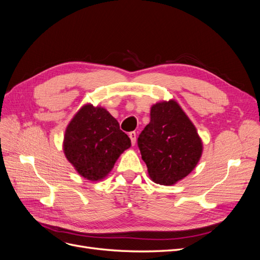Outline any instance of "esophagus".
<instances>
[{
  "instance_id": "obj_1",
  "label": "esophagus",
  "mask_w": 260,
  "mask_h": 260,
  "mask_svg": "<svg viewBox=\"0 0 260 260\" xmlns=\"http://www.w3.org/2000/svg\"><path fill=\"white\" fill-rule=\"evenodd\" d=\"M129 138L131 140V144L135 145L136 142H137V133L135 131H132L129 133Z\"/></svg>"
}]
</instances>
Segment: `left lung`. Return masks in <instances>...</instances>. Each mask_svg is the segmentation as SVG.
I'll return each mask as SVG.
<instances>
[{"mask_svg":"<svg viewBox=\"0 0 260 260\" xmlns=\"http://www.w3.org/2000/svg\"><path fill=\"white\" fill-rule=\"evenodd\" d=\"M148 177L160 185H174L198 166L203 141L194 123L175 100L157 102L151 121L138 139Z\"/></svg>","mask_w":260,"mask_h":260,"instance_id":"obj_1","label":"left lung"}]
</instances>
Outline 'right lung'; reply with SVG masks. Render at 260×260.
Masks as SVG:
<instances>
[{"instance_id":"right-lung-1","label":"right lung","mask_w":260,"mask_h":260,"mask_svg":"<svg viewBox=\"0 0 260 260\" xmlns=\"http://www.w3.org/2000/svg\"><path fill=\"white\" fill-rule=\"evenodd\" d=\"M131 146L129 137L106 108L86 103L67 124L62 151L82 178L95 182L108 176Z\"/></svg>"}]
</instances>
